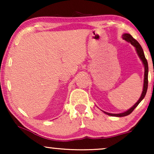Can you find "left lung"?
<instances>
[{"label":"left lung","instance_id":"1","mask_svg":"<svg viewBox=\"0 0 154 154\" xmlns=\"http://www.w3.org/2000/svg\"><path fill=\"white\" fill-rule=\"evenodd\" d=\"M123 38L125 40V41L129 42L132 44L134 47H135L139 57L141 59V60L142 61L143 64L144 65V88H143V91L142 93V95H141L140 98L139 99V100L133 106L131 107L129 110H128L125 112L122 113H117V114H114V113H106L104 111V112L106 113L107 115L111 116H117V117H123V116H128L131 113L134 109L137 106V105L140 104L143 99L144 98L145 95H146V91H147V88H148V71H149V66H148V62H147V60L146 57L144 56V51H143L142 48L141 47L140 44L138 43L137 41H136L135 39L131 35L129 34V33H125L122 35Z\"/></svg>","mask_w":154,"mask_h":154}]
</instances>
